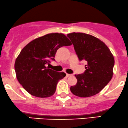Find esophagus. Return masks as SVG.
<instances>
[{
  "label": "esophagus",
  "instance_id": "esophagus-1",
  "mask_svg": "<svg viewBox=\"0 0 128 128\" xmlns=\"http://www.w3.org/2000/svg\"><path fill=\"white\" fill-rule=\"evenodd\" d=\"M72 76V74H66V76L69 77V76Z\"/></svg>",
  "mask_w": 128,
  "mask_h": 128
}]
</instances>
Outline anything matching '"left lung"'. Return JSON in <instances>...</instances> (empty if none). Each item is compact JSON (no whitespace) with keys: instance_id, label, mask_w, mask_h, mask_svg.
I'll use <instances>...</instances> for the list:
<instances>
[{"instance_id":"left-lung-1","label":"left lung","mask_w":128,"mask_h":128,"mask_svg":"<svg viewBox=\"0 0 128 128\" xmlns=\"http://www.w3.org/2000/svg\"><path fill=\"white\" fill-rule=\"evenodd\" d=\"M80 61L86 60V70L76 75L77 82L70 88L79 97H90L101 91L112 78L114 59L108 46L96 37L84 33L67 34Z\"/></svg>"}]
</instances>
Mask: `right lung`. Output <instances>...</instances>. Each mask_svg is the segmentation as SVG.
Listing matches in <instances>:
<instances>
[{
  "instance_id": "right-lung-1",
  "label": "right lung",
  "mask_w": 128,
  "mask_h": 128,
  "mask_svg": "<svg viewBox=\"0 0 128 128\" xmlns=\"http://www.w3.org/2000/svg\"><path fill=\"white\" fill-rule=\"evenodd\" d=\"M71 44L64 34L54 33L35 39L22 49L14 67L18 81L26 90L39 98L50 97L54 94L58 82L66 74L46 65L55 61L59 48Z\"/></svg>"
}]
</instances>
